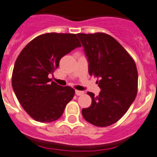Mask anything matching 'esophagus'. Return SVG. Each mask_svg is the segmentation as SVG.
<instances>
[{
	"label": "esophagus",
	"instance_id": "34e87169",
	"mask_svg": "<svg viewBox=\"0 0 157 157\" xmlns=\"http://www.w3.org/2000/svg\"><path fill=\"white\" fill-rule=\"evenodd\" d=\"M75 93H76V96H81L82 94H84V92H83V91L76 90L75 91Z\"/></svg>",
	"mask_w": 157,
	"mask_h": 157
}]
</instances>
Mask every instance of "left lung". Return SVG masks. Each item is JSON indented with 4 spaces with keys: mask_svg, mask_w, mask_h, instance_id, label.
I'll return each mask as SVG.
<instances>
[{
    "mask_svg": "<svg viewBox=\"0 0 157 157\" xmlns=\"http://www.w3.org/2000/svg\"><path fill=\"white\" fill-rule=\"evenodd\" d=\"M89 61L90 76L99 78L98 96L82 109L85 121L98 127L116 123L129 109L137 94L138 73L135 61L113 36L104 33H78Z\"/></svg>",
    "mask_w": 157,
    "mask_h": 157,
    "instance_id": "left-lung-1",
    "label": "left lung"
}]
</instances>
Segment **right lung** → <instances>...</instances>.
<instances>
[{"label":"right lung","mask_w":157,"mask_h":157,"mask_svg":"<svg viewBox=\"0 0 157 157\" xmlns=\"http://www.w3.org/2000/svg\"><path fill=\"white\" fill-rule=\"evenodd\" d=\"M76 34H42L22 49L14 64L12 85L26 113L35 121L47 123L62 116L75 90L58 85L48 75L58 68L60 60L81 47Z\"/></svg>","instance_id":"right-lung-1"}]
</instances>
